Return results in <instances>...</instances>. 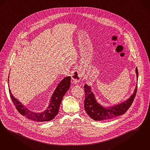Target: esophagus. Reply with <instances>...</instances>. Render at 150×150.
<instances>
[{
    "instance_id": "obj_1",
    "label": "esophagus",
    "mask_w": 150,
    "mask_h": 150,
    "mask_svg": "<svg viewBox=\"0 0 150 150\" xmlns=\"http://www.w3.org/2000/svg\"><path fill=\"white\" fill-rule=\"evenodd\" d=\"M82 77V73L80 69H76V70L74 71L72 74V79L73 83H77L79 82L81 78Z\"/></svg>"
}]
</instances>
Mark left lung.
I'll return each mask as SVG.
<instances>
[{
    "mask_svg": "<svg viewBox=\"0 0 150 150\" xmlns=\"http://www.w3.org/2000/svg\"><path fill=\"white\" fill-rule=\"evenodd\" d=\"M136 72L137 78H138L139 72L137 67L136 68ZM84 88L85 92L84 109L86 112L93 120L103 121L120 116L126 112L133 103V100L135 98L137 92V84L136 85L133 94L128 100L122 103L108 108L103 107L97 103L95 99L94 94L91 91L89 86L85 84Z\"/></svg>",
    "mask_w": 150,
    "mask_h": 150,
    "instance_id": "left-lung-1",
    "label": "left lung"
}]
</instances>
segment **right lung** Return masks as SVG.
I'll list each match as a JSON object with an SVG mask.
<instances>
[{
	"label": "right lung",
	"instance_id": "obj_1",
	"mask_svg": "<svg viewBox=\"0 0 150 150\" xmlns=\"http://www.w3.org/2000/svg\"><path fill=\"white\" fill-rule=\"evenodd\" d=\"M71 79V77L69 76L62 80L61 82L57 87L53 96L51 97L48 107L46 110L41 113H35L29 110L19 101L14 97L9 88V92L14 105H15L16 109L22 115L37 122L50 121L52 120L58 114L63 97L70 87Z\"/></svg>",
	"mask_w": 150,
	"mask_h": 150
}]
</instances>
